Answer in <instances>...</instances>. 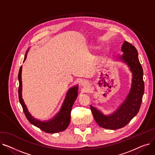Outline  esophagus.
I'll return each mask as SVG.
<instances>
[{
	"mask_svg": "<svg viewBox=\"0 0 155 155\" xmlns=\"http://www.w3.org/2000/svg\"><path fill=\"white\" fill-rule=\"evenodd\" d=\"M82 86H85L86 85V82H82Z\"/></svg>",
	"mask_w": 155,
	"mask_h": 155,
	"instance_id": "obj_1",
	"label": "esophagus"
}]
</instances>
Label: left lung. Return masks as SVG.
<instances>
[{
	"label": "left lung",
	"mask_w": 155,
	"mask_h": 155,
	"mask_svg": "<svg viewBox=\"0 0 155 155\" xmlns=\"http://www.w3.org/2000/svg\"><path fill=\"white\" fill-rule=\"evenodd\" d=\"M123 54L118 56L117 61L126 63L132 73V84L124 102L111 114L105 115L91 105L94 117L101 127L107 129H117L124 127L139 112L144 91L143 70L138 58L136 48L124 41L121 47Z\"/></svg>",
	"instance_id": "left-lung-1"
}]
</instances>
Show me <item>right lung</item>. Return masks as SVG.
I'll use <instances>...</instances> for the list:
<instances>
[{"instance_id":"right-lung-1","label":"right lung","mask_w":155,"mask_h":155,"mask_svg":"<svg viewBox=\"0 0 155 155\" xmlns=\"http://www.w3.org/2000/svg\"><path fill=\"white\" fill-rule=\"evenodd\" d=\"M29 51V49L26 51L23 62L26 60L28 52ZM22 67H20L19 74H18V80H19V102L22 105L23 110L25 116L28 120L30 122V123L32 125L36 126L37 127L41 129L42 131L48 133H57L63 131L68 126L70 122V116H71V110L73 103L75 102L78 96V85H75L71 87L68 92H67L66 97L63 101V103L61 105V109L58 113L55 115V116L48 120L41 121L38 120L34 117H32L30 112L28 111L26 105L24 102L22 96Z\"/></svg>"}]
</instances>
